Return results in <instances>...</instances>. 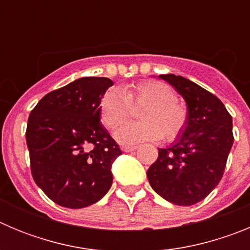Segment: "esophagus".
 Masks as SVG:
<instances>
[{"instance_id":"34e87169","label":"esophagus","mask_w":250,"mask_h":250,"mask_svg":"<svg viewBox=\"0 0 250 250\" xmlns=\"http://www.w3.org/2000/svg\"><path fill=\"white\" fill-rule=\"evenodd\" d=\"M136 149H138V146H124L123 147V151L131 152V151H135Z\"/></svg>"}]
</instances>
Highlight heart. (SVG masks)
Segmentation results:
<instances>
[{
  "instance_id": "b5f03b06",
  "label": "heart",
  "mask_w": 250,
  "mask_h": 250,
  "mask_svg": "<svg viewBox=\"0 0 250 250\" xmlns=\"http://www.w3.org/2000/svg\"><path fill=\"white\" fill-rule=\"evenodd\" d=\"M138 104H145L139 115L141 121L125 124L115 132L120 144L155 141L163 135L174 140L187 126V107L176 100L171 87L159 81H140L106 91L100 103L101 121L107 129H116L129 116L130 105Z\"/></svg>"
}]
</instances>
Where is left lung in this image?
I'll list each match as a JSON object with an SVG mask.
<instances>
[{
    "label": "left lung",
    "instance_id": "obj_1",
    "mask_svg": "<svg viewBox=\"0 0 250 250\" xmlns=\"http://www.w3.org/2000/svg\"><path fill=\"white\" fill-rule=\"evenodd\" d=\"M159 79L184 99L188 121L173 144L159 149L146 175L161 198L189 207L219 184L233 146V120L222 101L198 83L174 74L159 75Z\"/></svg>",
    "mask_w": 250,
    "mask_h": 250
}]
</instances>
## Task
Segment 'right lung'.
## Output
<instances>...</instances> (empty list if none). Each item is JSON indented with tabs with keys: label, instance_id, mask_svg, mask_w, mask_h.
I'll return each instance as SVG.
<instances>
[{
	"label": "right lung",
	"instance_id": "obj_1",
	"mask_svg": "<svg viewBox=\"0 0 250 250\" xmlns=\"http://www.w3.org/2000/svg\"><path fill=\"white\" fill-rule=\"evenodd\" d=\"M112 85L107 77H81L45 95L28 116L32 176L61 207H89L111 188L121 150L101 124L100 103Z\"/></svg>",
	"mask_w": 250,
	"mask_h": 250
}]
</instances>
